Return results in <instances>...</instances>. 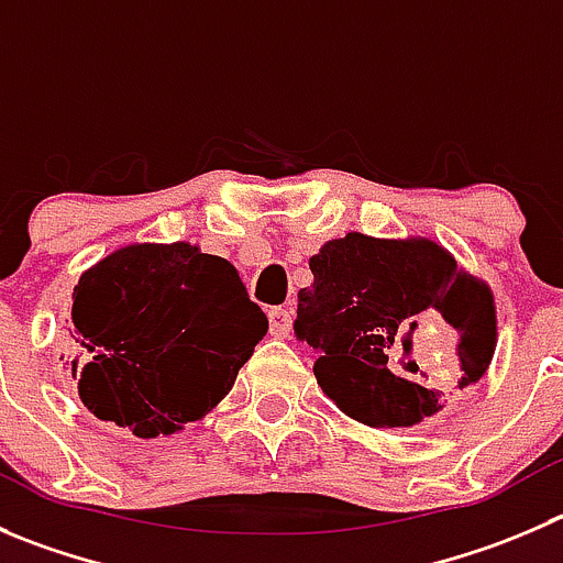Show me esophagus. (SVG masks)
<instances>
[{
	"label": "esophagus",
	"mask_w": 563,
	"mask_h": 563,
	"mask_svg": "<svg viewBox=\"0 0 563 563\" xmlns=\"http://www.w3.org/2000/svg\"><path fill=\"white\" fill-rule=\"evenodd\" d=\"M267 325H271L273 336H287L292 325V314L287 312L285 307H273L267 309Z\"/></svg>",
	"instance_id": "obj_1"
}]
</instances>
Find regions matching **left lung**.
I'll return each mask as SVG.
<instances>
[{
    "label": "left lung",
    "instance_id": "left-lung-1",
    "mask_svg": "<svg viewBox=\"0 0 563 563\" xmlns=\"http://www.w3.org/2000/svg\"><path fill=\"white\" fill-rule=\"evenodd\" d=\"M292 331L314 347L325 395L367 426L406 428L478 382L495 353V303L431 240L351 232L309 260ZM431 341L448 357L417 354Z\"/></svg>",
    "mask_w": 563,
    "mask_h": 563
}]
</instances>
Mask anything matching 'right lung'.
I'll use <instances>...</instances> for the list:
<instances>
[{
	"mask_svg": "<svg viewBox=\"0 0 563 563\" xmlns=\"http://www.w3.org/2000/svg\"><path fill=\"white\" fill-rule=\"evenodd\" d=\"M71 323L82 404L143 439L205 417L267 331L232 262L187 243L101 260L74 287Z\"/></svg>",
	"mask_w": 563,
	"mask_h": 563,
	"instance_id": "obj_1",
	"label": "right lung"
}]
</instances>
